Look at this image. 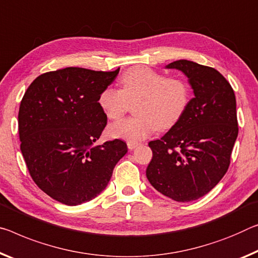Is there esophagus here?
Masks as SVG:
<instances>
[{"mask_svg":"<svg viewBox=\"0 0 258 258\" xmlns=\"http://www.w3.org/2000/svg\"><path fill=\"white\" fill-rule=\"evenodd\" d=\"M140 145L139 142H132V141H127V148L130 150H133L134 148H137V147Z\"/></svg>","mask_w":258,"mask_h":258,"instance_id":"34e87169","label":"esophagus"}]
</instances>
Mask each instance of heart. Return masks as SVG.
I'll return each instance as SVG.
<instances>
[{
    "mask_svg": "<svg viewBox=\"0 0 258 258\" xmlns=\"http://www.w3.org/2000/svg\"><path fill=\"white\" fill-rule=\"evenodd\" d=\"M120 89L107 87L99 105L109 119L116 120L134 104L137 117L112 122L108 134L114 139L138 142L155 128L169 130L181 119L190 101L189 84L180 77H166L150 68L137 67L122 73Z\"/></svg>",
    "mask_w": 258,
    "mask_h": 258,
    "instance_id": "obj_1",
    "label": "heart"
}]
</instances>
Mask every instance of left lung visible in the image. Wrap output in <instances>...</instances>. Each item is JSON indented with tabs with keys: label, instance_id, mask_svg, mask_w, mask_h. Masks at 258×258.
<instances>
[{
	"label": "left lung",
	"instance_id": "obj_1",
	"mask_svg": "<svg viewBox=\"0 0 258 258\" xmlns=\"http://www.w3.org/2000/svg\"><path fill=\"white\" fill-rule=\"evenodd\" d=\"M165 69L182 72L194 97L181 119L148 144L153 158L146 175L159 193L190 202L209 193L230 165L239 131L235 95L214 68L179 59Z\"/></svg>",
	"mask_w": 258,
	"mask_h": 258
}]
</instances>
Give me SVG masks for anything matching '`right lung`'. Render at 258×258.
Masks as SVG:
<instances>
[{"label": "right lung", "instance_id": "add662e5", "mask_svg": "<svg viewBox=\"0 0 258 258\" xmlns=\"http://www.w3.org/2000/svg\"><path fill=\"white\" fill-rule=\"evenodd\" d=\"M118 73L81 68L43 73L20 102V151L34 182L56 201L79 206L96 198L127 153L118 139L95 145L107 125L99 97Z\"/></svg>", "mask_w": 258, "mask_h": 258}]
</instances>
